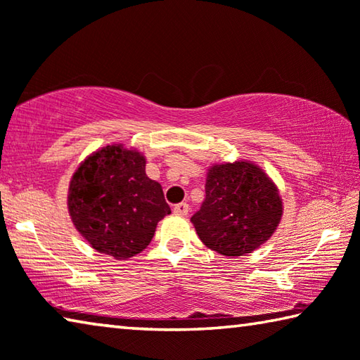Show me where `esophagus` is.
<instances>
[{"instance_id":"1","label":"esophagus","mask_w":360,"mask_h":360,"mask_svg":"<svg viewBox=\"0 0 360 360\" xmlns=\"http://www.w3.org/2000/svg\"><path fill=\"white\" fill-rule=\"evenodd\" d=\"M188 212H190V205H188L186 202L175 204V207H174V213H175V215L185 217V215H188Z\"/></svg>"}]
</instances>
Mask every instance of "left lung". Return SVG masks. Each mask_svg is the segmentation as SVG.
Returning <instances> with one entry per match:
<instances>
[{
	"label": "left lung",
	"mask_w": 360,
	"mask_h": 360,
	"mask_svg": "<svg viewBox=\"0 0 360 360\" xmlns=\"http://www.w3.org/2000/svg\"><path fill=\"white\" fill-rule=\"evenodd\" d=\"M281 213L278 190L262 169L236 161L210 167L205 199L191 223L210 250L223 256H245L269 240Z\"/></svg>",
	"instance_id": "8db88e82"
}]
</instances>
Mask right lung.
<instances>
[{
	"label": "right lung",
	"mask_w": 360,
	"mask_h": 360,
	"mask_svg": "<svg viewBox=\"0 0 360 360\" xmlns=\"http://www.w3.org/2000/svg\"><path fill=\"white\" fill-rule=\"evenodd\" d=\"M72 223L99 253L115 259L141 253L170 207L158 181L145 174V158L122 145L88 156L69 185Z\"/></svg>",
	"instance_id": "add662e5"
}]
</instances>
